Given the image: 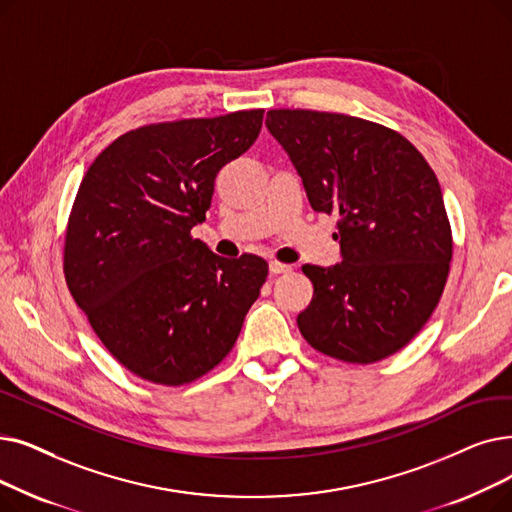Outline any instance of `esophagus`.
<instances>
[{"label":"esophagus","instance_id":"esophagus-1","mask_svg":"<svg viewBox=\"0 0 512 512\" xmlns=\"http://www.w3.org/2000/svg\"><path fill=\"white\" fill-rule=\"evenodd\" d=\"M293 268L291 265H286V263H280V261H272L270 263V272L272 274H286V272H291Z\"/></svg>","mask_w":512,"mask_h":512}]
</instances>
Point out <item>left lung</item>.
<instances>
[{"instance_id": "left-lung-1", "label": "left lung", "mask_w": 512, "mask_h": 512, "mask_svg": "<svg viewBox=\"0 0 512 512\" xmlns=\"http://www.w3.org/2000/svg\"><path fill=\"white\" fill-rule=\"evenodd\" d=\"M309 205L339 215L343 261L303 265L314 297L297 326L324 355L374 364L406 347L435 311L452 261L437 177L402 133L320 110H268Z\"/></svg>"}]
</instances>
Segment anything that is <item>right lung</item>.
Instances as JSON below:
<instances>
[{"label":"right lung","instance_id":"add662e5","mask_svg":"<svg viewBox=\"0 0 512 512\" xmlns=\"http://www.w3.org/2000/svg\"><path fill=\"white\" fill-rule=\"evenodd\" d=\"M263 108L131 129L83 175L64 234L66 286L102 345L140 379L182 387L232 351L268 261L215 255L219 169L257 140Z\"/></svg>","mask_w":512,"mask_h":512}]
</instances>
